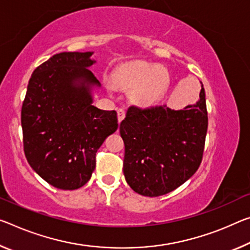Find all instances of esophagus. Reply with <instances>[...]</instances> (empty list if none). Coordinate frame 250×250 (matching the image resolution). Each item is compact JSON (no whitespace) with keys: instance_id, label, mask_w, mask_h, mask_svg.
Returning <instances> with one entry per match:
<instances>
[{"instance_id":"34e87169","label":"esophagus","mask_w":250,"mask_h":250,"mask_svg":"<svg viewBox=\"0 0 250 250\" xmlns=\"http://www.w3.org/2000/svg\"><path fill=\"white\" fill-rule=\"evenodd\" d=\"M117 113H118V121H119V124H120V122L124 120L125 117V109L119 108L117 110Z\"/></svg>"}]
</instances>
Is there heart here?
Masks as SVG:
<instances>
[{
	"instance_id": "1",
	"label": "heart",
	"mask_w": 250,
	"mask_h": 250,
	"mask_svg": "<svg viewBox=\"0 0 250 250\" xmlns=\"http://www.w3.org/2000/svg\"><path fill=\"white\" fill-rule=\"evenodd\" d=\"M168 80L164 68L141 61L125 63L113 73L114 84L122 89L133 88L132 100L141 106L157 104L167 89Z\"/></svg>"
}]
</instances>
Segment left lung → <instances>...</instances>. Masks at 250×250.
<instances>
[{
    "mask_svg": "<svg viewBox=\"0 0 250 250\" xmlns=\"http://www.w3.org/2000/svg\"><path fill=\"white\" fill-rule=\"evenodd\" d=\"M207 128L203 83L197 104L182 110L130 106L120 124L128 185L142 196L158 197L185 184L203 160Z\"/></svg>",
    "mask_w": 250,
    "mask_h": 250,
    "instance_id": "8db88e82",
    "label": "left lung"
}]
</instances>
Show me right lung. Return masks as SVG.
<instances>
[{
    "instance_id": "right-lung-1",
    "label": "right lung",
    "mask_w": 250,
    "mask_h": 250,
    "mask_svg": "<svg viewBox=\"0 0 250 250\" xmlns=\"http://www.w3.org/2000/svg\"><path fill=\"white\" fill-rule=\"evenodd\" d=\"M93 52H62L31 75L22 104L23 146L29 165L47 184L74 190L90 180L96 153L116 132L114 110L92 105V89L101 86L88 69Z\"/></svg>"
}]
</instances>
